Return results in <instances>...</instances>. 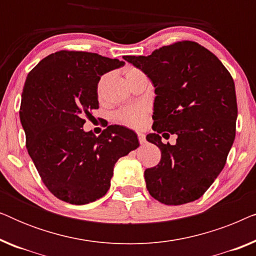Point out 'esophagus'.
Returning a JSON list of instances; mask_svg holds the SVG:
<instances>
[{
  "label": "esophagus",
  "mask_w": 256,
  "mask_h": 256,
  "mask_svg": "<svg viewBox=\"0 0 256 256\" xmlns=\"http://www.w3.org/2000/svg\"><path fill=\"white\" fill-rule=\"evenodd\" d=\"M138 142L141 143V144H144V143L146 142V135L143 134V132H138Z\"/></svg>",
  "instance_id": "1"
}]
</instances>
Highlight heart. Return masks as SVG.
Instances as JSON below:
<instances>
[{
    "mask_svg": "<svg viewBox=\"0 0 256 256\" xmlns=\"http://www.w3.org/2000/svg\"><path fill=\"white\" fill-rule=\"evenodd\" d=\"M135 70L136 68H127L126 70V76L135 71ZM146 114V107L144 104H132V106L124 107L118 110L116 114H115V118H116L118 124L128 126V127L138 128L144 124Z\"/></svg>",
    "mask_w": 256,
    "mask_h": 256,
    "instance_id": "1",
    "label": "heart"
}]
</instances>
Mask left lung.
<instances>
[{
	"mask_svg": "<svg viewBox=\"0 0 256 256\" xmlns=\"http://www.w3.org/2000/svg\"><path fill=\"white\" fill-rule=\"evenodd\" d=\"M155 87V132L146 135L160 149V160L144 171L146 188L166 205L197 200L226 164L236 138V86L222 62L200 44L182 40L150 56H124ZM178 135L176 144L159 135Z\"/></svg>",
	"mask_w": 256,
	"mask_h": 256,
	"instance_id": "obj_1",
	"label": "left lung"
}]
</instances>
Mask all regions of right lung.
<instances>
[{
  "label": "right lung",
  "mask_w": 256,
  "mask_h": 256,
  "mask_svg": "<svg viewBox=\"0 0 256 256\" xmlns=\"http://www.w3.org/2000/svg\"><path fill=\"white\" fill-rule=\"evenodd\" d=\"M124 62L85 51L48 54L26 76L20 118L26 149L54 197L74 205L107 194L116 160L138 144L132 130L108 126L99 136L84 132L85 118L99 108L101 76Z\"/></svg>",
  "instance_id": "add662e5"
}]
</instances>
